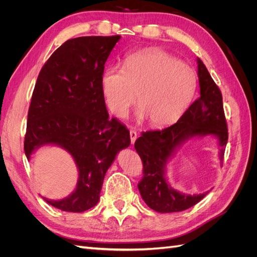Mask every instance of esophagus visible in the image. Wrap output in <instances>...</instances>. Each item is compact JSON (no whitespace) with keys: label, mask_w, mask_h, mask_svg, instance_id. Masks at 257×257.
Returning <instances> with one entry per match:
<instances>
[{"label":"esophagus","mask_w":257,"mask_h":257,"mask_svg":"<svg viewBox=\"0 0 257 257\" xmlns=\"http://www.w3.org/2000/svg\"><path fill=\"white\" fill-rule=\"evenodd\" d=\"M130 136H131V143L132 144H135L136 139H137V132L135 130H131L130 131Z\"/></svg>","instance_id":"esophagus-1"}]
</instances>
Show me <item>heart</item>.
<instances>
[{
	"instance_id": "b5f03b06",
	"label": "heart",
	"mask_w": 257,
	"mask_h": 257,
	"mask_svg": "<svg viewBox=\"0 0 257 257\" xmlns=\"http://www.w3.org/2000/svg\"><path fill=\"white\" fill-rule=\"evenodd\" d=\"M193 69L163 50L131 54L122 68L109 66L100 76V92L114 115L123 118L136 99L141 118L153 126L176 122L189 107L196 90Z\"/></svg>"
}]
</instances>
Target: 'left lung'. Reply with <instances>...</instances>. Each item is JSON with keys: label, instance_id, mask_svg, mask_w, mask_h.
I'll use <instances>...</instances> for the list:
<instances>
[{"label": "left lung", "instance_id": "left-lung-1", "mask_svg": "<svg viewBox=\"0 0 257 257\" xmlns=\"http://www.w3.org/2000/svg\"><path fill=\"white\" fill-rule=\"evenodd\" d=\"M200 96L181 115L177 123L161 131H148L135 142V149L144 165V177L138 190L145 203L161 213L179 212L196 205L209 192L189 195L170 186L166 180V164L176 151L193 137L212 135L220 146L223 162L228 132L219 87L207 67L197 58Z\"/></svg>", "mask_w": 257, "mask_h": 257}]
</instances>
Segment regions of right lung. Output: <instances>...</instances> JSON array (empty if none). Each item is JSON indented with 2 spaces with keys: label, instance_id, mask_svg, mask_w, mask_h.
Here are the masks:
<instances>
[{
  "label": "right lung",
  "instance_id": "add662e5",
  "mask_svg": "<svg viewBox=\"0 0 257 257\" xmlns=\"http://www.w3.org/2000/svg\"><path fill=\"white\" fill-rule=\"evenodd\" d=\"M120 35L72 38L42 67L28 112L25 152L61 147L74 159L79 177L66 198L48 204L68 212H83L99 199L104 177L116 154L131 144L130 132L109 119L100 92V76Z\"/></svg>",
  "mask_w": 257,
  "mask_h": 257
}]
</instances>
